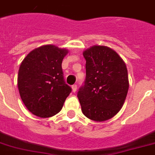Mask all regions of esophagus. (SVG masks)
I'll return each mask as SVG.
<instances>
[{
	"label": "esophagus",
	"mask_w": 155,
	"mask_h": 155,
	"mask_svg": "<svg viewBox=\"0 0 155 155\" xmlns=\"http://www.w3.org/2000/svg\"><path fill=\"white\" fill-rule=\"evenodd\" d=\"M72 91H73V92H75V91H76V90H77V85H76V84H74V85H72Z\"/></svg>",
	"instance_id": "1"
}]
</instances>
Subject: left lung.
<instances>
[{
    "label": "left lung",
    "mask_w": 155,
    "mask_h": 155,
    "mask_svg": "<svg viewBox=\"0 0 155 155\" xmlns=\"http://www.w3.org/2000/svg\"><path fill=\"white\" fill-rule=\"evenodd\" d=\"M83 56L86 76L77 93L81 110L93 121H106L124 104L129 88L127 66L115 51L104 46H94Z\"/></svg>",
    "instance_id": "left-lung-1"
}]
</instances>
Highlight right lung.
<instances>
[{
    "mask_svg": "<svg viewBox=\"0 0 155 155\" xmlns=\"http://www.w3.org/2000/svg\"><path fill=\"white\" fill-rule=\"evenodd\" d=\"M66 49L42 46L29 52L20 65L18 88L29 112L40 117H50L62 108L71 87L66 83L61 63Z\"/></svg>",
    "mask_w": 155,
    "mask_h": 155,
    "instance_id": "right-lung-1",
    "label": "right lung"
}]
</instances>
